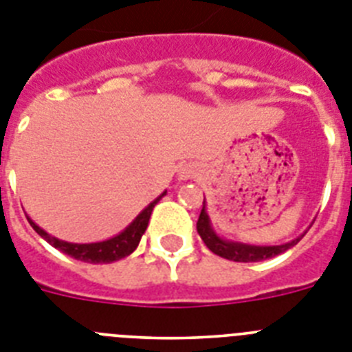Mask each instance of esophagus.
Here are the masks:
<instances>
[{
	"mask_svg": "<svg viewBox=\"0 0 352 352\" xmlns=\"http://www.w3.org/2000/svg\"><path fill=\"white\" fill-rule=\"evenodd\" d=\"M195 175V170L191 166H184L181 170V179L182 181H188V179H191V177Z\"/></svg>",
	"mask_w": 352,
	"mask_h": 352,
	"instance_id": "34e87169",
	"label": "esophagus"
}]
</instances>
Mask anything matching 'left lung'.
<instances>
[{
	"instance_id": "1",
	"label": "left lung",
	"mask_w": 352,
	"mask_h": 352,
	"mask_svg": "<svg viewBox=\"0 0 352 352\" xmlns=\"http://www.w3.org/2000/svg\"><path fill=\"white\" fill-rule=\"evenodd\" d=\"M197 231H199L200 238L204 240V243L208 245V249L211 252H214L220 258L231 259V261H240V263H256L263 261V259L274 258V256H279L285 250L292 249L294 245H297L300 241L302 236L295 238L294 241L285 245H272V247H259V245H247V243H238V241H229L223 240L217 232L212 231L211 220H209L208 212H206V199H204L202 211H200L199 221H197Z\"/></svg>"
}]
</instances>
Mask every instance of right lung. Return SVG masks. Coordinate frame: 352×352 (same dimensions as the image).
<instances>
[{
	"label": "right lung",
	"instance_id": "1",
	"mask_svg": "<svg viewBox=\"0 0 352 352\" xmlns=\"http://www.w3.org/2000/svg\"><path fill=\"white\" fill-rule=\"evenodd\" d=\"M164 195H166V191H164L161 197H157V199L153 200V202H150L148 206L135 217V220L132 221L131 226L126 227L125 231H121L120 234L111 238V240L96 241V243H67V241L58 240L55 236H50L48 232L43 231V229H41L35 221H32L30 218H28V221H30V226L34 227V231L37 232V234L43 236L44 240L48 241L50 245H53L55 249L67 254L71 258L85 263H112L118 261V259L121 258H126V256H131V254L138 249L141 236L144 234L146 227H148L150 214H152L155 204H157Z\"/></svg>",
	"mask_w": 352,
	"mask_h": 352
}]
</instances>
